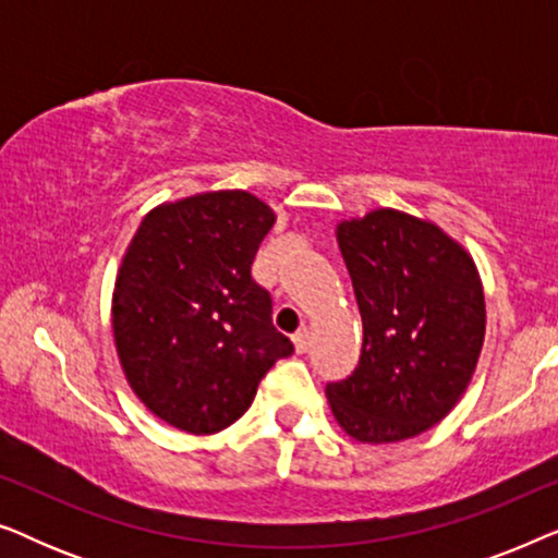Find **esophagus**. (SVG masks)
<instances>
[{
    "instance_id": "obj_1",
    "label": "esophagus",
    "mask_w": 558,
    "mask_h": 558,
    "mask_svg": "<svg viewBox=\"0 0 558 558\" xmlns=\"http://www.w3.org/2000/svg\"><path fill=\"white\" fill-rule=\"evenodd\" d=\"M294 348H296V353H307L310 350V332H307V327H302L300 332H294Z\"/></svg>"
}]
</instances>
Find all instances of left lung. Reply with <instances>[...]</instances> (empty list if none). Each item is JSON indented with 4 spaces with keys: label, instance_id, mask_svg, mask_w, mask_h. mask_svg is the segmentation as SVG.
Listing matches in <instances>:
<instances>
[{
    "label": "left lung",
    "instance_id": "left-lung-1",
    "mask_svg": "<svg viewBox=\"0 0 558 558\" xmlns=\"http://www.w3.org/2000/svg\"><path fill=\"white\" fill-rule=\"evenodd\" d=\"M363 317V350L325 393L357 441L388 445L441 422L485 340L483 281L468 251L426 220L380 208L338 226Z\"/></svg>",
    "mask_w": 558,
    "mask_h": 558
}]
</instances>
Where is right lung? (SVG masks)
<instances>
[{
  "label": "right lung",
  "mask_w": 558,
  "mask_h": 558,
  "mask_svg": "<svg viewBox=\"0 0 558 558\" xmlns=\"http://www.w3.org/2000/svg\"><path fill=\"white\" fill-rule=\"evenodd\" d=\"M274 220L251 193L218 190L159 205L129 243L113 287L117 353L144 407L182 432L231 426L294 353L251 277Z\"/></svg>",
  "instance_id": "add662e5"
}]
</instances>
